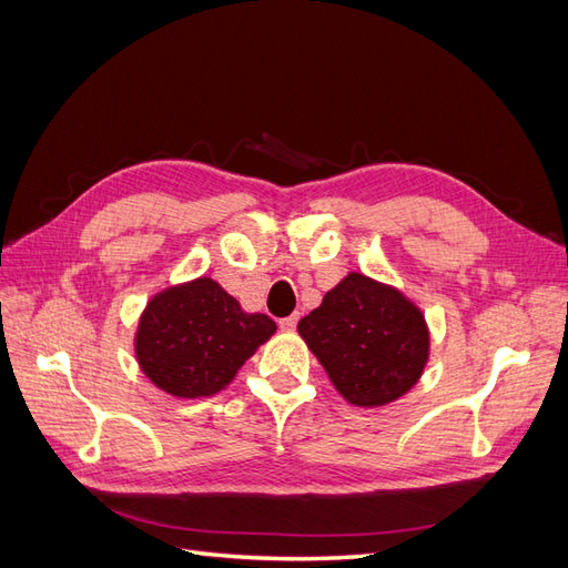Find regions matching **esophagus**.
Segmentation results:
<instances>
[{
  "label": "esophagus",
  "instance_id": "1",
  "mask_svg": "<svg viewBox=\"0 0 568 568\" xmlns=\"http://www.w3.org/2000/svg\"><path fill=\"white\" fill-rule=\"evenodd\" d=\"M296 324H298V313L296 315H291V317H284L282 322H280V326L284 332H294L296 329Z\"/></svg>",
  "mask_w": 568,
  "mask_h": 568
}]
</instances>
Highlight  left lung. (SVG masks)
I'll use <instances>...</instances> for the list:
<instances>
[{"instance_id":"left-lung-1","label":"left lung","mask_w":568,"mask_h":568,"mask_svg":"<svg viewBox=\"0 0 568 568\" xmlns=\"http://www.w3.org/2000/svg\"><path fill=\"white\" fill-rule=\"evenodd\" d=\"M298 334L348 405L384 407L415 388L432 355L422 307L398 286L348 272Z\"/></svg>"}]
</instances>
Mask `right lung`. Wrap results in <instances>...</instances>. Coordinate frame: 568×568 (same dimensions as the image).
Listing matches in <instances>:
<instances>
[{
  "label": "right lung",
  "instance_id": "obj_1",
  "mask_svg": "<svg viewBox=\"0 0 568 568\" xmlns=\"http://www.w3.org/2000/svg\"><path fill=\"white\" fill-rule=\"evenodd\" d=\"M274 332L267 315L246 313L203 274L149 298L136 322L134 357L146 379L173 398H211Z\"/></svg>",
  "mask_w": 568,
  "mask_h": 568
}]
</instances>
